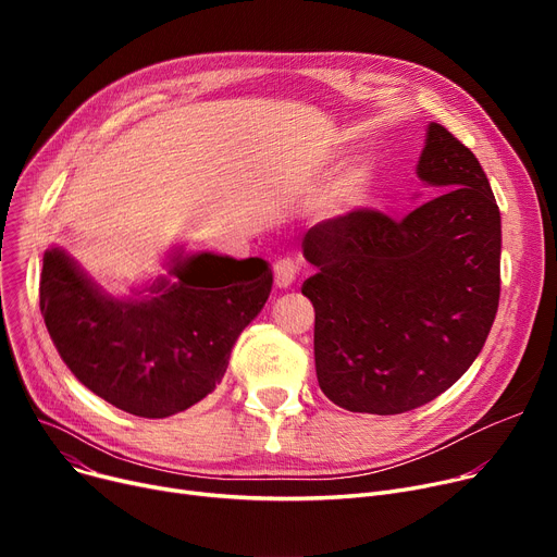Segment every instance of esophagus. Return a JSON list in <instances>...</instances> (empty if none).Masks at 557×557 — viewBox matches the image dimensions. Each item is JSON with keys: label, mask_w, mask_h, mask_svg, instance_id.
<instances>
[{"label": "esophagus", "mask_w": 557, "mask_h": 557, "mask_svg": "<svg viewBox=\"0 0 557 557\" xmlns=\"http://www.w3.org/2000/svg\"><path fill=\"white\" fill-rule=\"evenodd\" d=\"M273 273H275V284L280 288H288L290 284L296 282V277L300 273V261L294 259V257H282V259L275 261Z\"/></svg>", "instance_id": "1"}]
</instances>
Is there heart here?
Masks as SVG:
<instances>
[{"label": "heart", "mask_w": 557, "mask_h": 557, "mask_svg": "<svg viewBox=\"0 0 557 557\" xmlns=\"http://www.w3.org/2000/svg\"><path fill=\"white\" fill-rule=\"evenodd\" d=\"M370 185H372V169L366 162L345 166L334 175L332 183L320 191L315 200L318 214L325 219H338L355 212L366 200Z\"/></svg>", "instance_id": "1"}]
</instances>
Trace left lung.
Instances as JSON below:
<instances>
[{
  "mask_svg": "<svg viewBox=\"0 0 557 557\" xmlns=\"http://www.w3.org/2000/svg\"><path fill=\"white\" fill-rule=\"evenodd\" d=\"M416 171L443 194L399 221L355 210L302 242L318 384L355 413H406L451 388L499 307L502 214L476 156L431 122Z\"/></svg>",
  "mask_w": 557,
  "mask_h": 557,
  "instance_id": "left-lung-1",
  "label": "left lung"
}]
</instances>
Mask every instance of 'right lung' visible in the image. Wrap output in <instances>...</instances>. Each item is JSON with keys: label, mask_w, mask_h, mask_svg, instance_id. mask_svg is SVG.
Returning <instances> with one entry per match:
<instances>
[{"label": "right lung", "mask_w": 557, "mask_h": 557, "mask_svg": "<svg viewBox=\"0 0 557 557\" xmlns=\"http://www.w3.org/2000/svg\"><path fill=\"white\" fill-rule=\"evenodd\" d=\"M273 286L259 257L175 250L166 275L114 298L58 246L42 257L40 311L78 382L137 418H169L208 397Z\"/></svg>", "instance_id": "obj_1"}]
</instances>
